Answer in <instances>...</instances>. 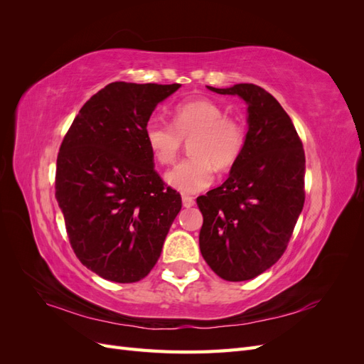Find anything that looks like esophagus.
I'll return each mask as SVG.
<instances>
[{"label": "esophagus", "instance_id": "obj_1", "mask_svg": "<svg viewBox=\"0 0 364 364\" xmlns=\"http://www.w3.org/2000/svg\"><path fill=\"white\" fill-rule=\"evenodd\" d=\"M194 199L193 197H190V196H182V205H183V208H191V206H194Z\"/></svg>", "mask_w": 364, "mask_h": 364}]
</instances>
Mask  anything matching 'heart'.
<instances>
[{"instance_id": "heart-1", "label": "heart", "mask_w": 364, "mask_h": 364, "mask_svg": "<svg viewBox=\"0 0 364 364\" xmlns=\"http://www.w3.org/2000/svg\"><path fill=\"white\" fill-rule=\"evenodd\" d=\"M190 153L165 174V182L182 194L206 190L214 182L215 168L229 170L245 149V129L211 98H193L179 103L173 111V126L150 119L144 129L146 144L161 165L178 158L182 139H190Z\"/></svg>"}]
</instances>
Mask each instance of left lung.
<instances>
[{"mask_svg":"<svg viewBox=\"0 0 364 364\" xmlns=\"http://www.w3.org/2000/svg\"><path fill=\"white\" fill-rule=\"evenodd\" d=\"M208 90L247 105V134L229 178L197 199L200 252L220 278L247 281L289 245L305 200V153L290 117L266 90L252 83Z\"/></svg>","mask_w":364,"mask_h":364,"instance_id":"1","label":"left lung"}]
</instances>
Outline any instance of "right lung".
<instances>
[{"instance_id":"1","label":"right lung","mask_w":364,"mask_h":364,"mask_svg":"<svg viewBox=\"0 0 364 364\" xmlns=\"http://www.w3.org/2000/svg\"><path fill=\"white\" fill-rule=\"evenodd\" d=\"M179 83L114 82L74 118L58 156L56 199L77 258L129 284L150 273L182 208L153 167L144 129Z\"/></svg>"}]
</instances>
